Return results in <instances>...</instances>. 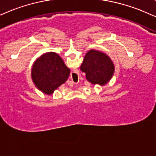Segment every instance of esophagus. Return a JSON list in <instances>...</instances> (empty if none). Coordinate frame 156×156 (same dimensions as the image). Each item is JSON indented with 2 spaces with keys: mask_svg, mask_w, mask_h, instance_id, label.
<instances>
[{
  "mask_svg": "<svg viewBox=\"0 0 156 156\" xmlns=\"http://www.w3.org/2000/svg\"><path fill=\"white\" fill-rule=\"evenodd\" d=\"M72 83H73L72 84H75V83H75V82H73V81Z\"/></svg>",
  "mask_w": 156,
  "mask_h": 156,
  "instance_id": "obj_1",
  "label": "esophagus"
}]
</instances>
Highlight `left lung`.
<instances>
[{"instance_id":"1","label":"left lung","mask_w":156,"mask_h":156,"mask_svg":"<svg viewBox=\"0 0 156 156\" xmlns=\"http://www.w3.org/2000/svg\"><path fill=\"white\" fill-rule=\"evenodd\" d=\"M80 70L86 73V79L91 83L103 86L113 76L114 66L111 58L105 53L90 50L86 53Z\"/></svg>"}]
</instances>
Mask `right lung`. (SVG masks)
<instances>
[{
	"label": "right lung",
	"mask_w": 156,
	"mask_h": 156,
	"mask_svg": "<svg viewBox=\"0 0 156 156\" xmlns=\"http://www.w3.org/2000/svg\"><path fill=\"white\" fill-rule=\"evenodd\" d=\"M70 69L58 54L50 52L41 55L33 66V81L39 90L51 95L67 80Z\"/></svg>",
	"instance_id": "1"
}]
</instances>
